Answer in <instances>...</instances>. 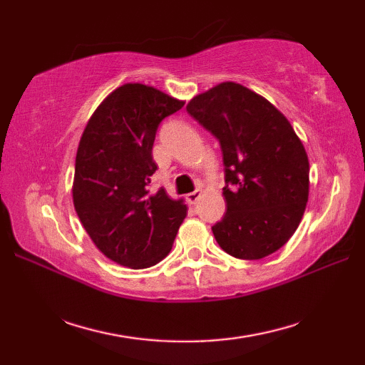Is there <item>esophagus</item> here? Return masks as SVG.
Wrapping results in <instances>:
<instances>
[{
	"mask_svg": "<svg viewBox=\"0 0 365 365\" xmlns=\"http://www.w3.org/2000/svg\"><path fill=\"white\" fill-rule=\"evenodd\" d=\"M200 196H202V188H197L196 191L190 192V195L187 196V199H188L190 204H197V200L200 199Z\"/></svg>",
	"mask_w": 365,
	"mask_h": 365,
	"instance_id": "34e87169",
	"label": "esophagus"
}]
</instances>
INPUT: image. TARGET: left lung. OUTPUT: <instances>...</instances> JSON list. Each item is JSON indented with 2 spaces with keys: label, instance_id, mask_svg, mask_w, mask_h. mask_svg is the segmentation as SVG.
<instances>
[{
  "label": "left lung",
  "instance_id": "obj_1",
  "mask_svg": "<svg viewBox=\"0 0 365 365\" xmlns=\"http://www.w3.org/2000/svg\"><path fill=\"white\" fill-rule=\"evenodd\" d=\"M187 111L220 139L227 212L212 227L227 254L259 260L298 229L309 199V158L289 119L257 92L224 81Z\"/></svg>",
  "mask_w": 365,
  "mask_h": 365
}]
</instances>
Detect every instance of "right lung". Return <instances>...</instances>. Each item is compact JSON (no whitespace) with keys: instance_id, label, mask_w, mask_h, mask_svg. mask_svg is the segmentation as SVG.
Listing matches in <instances>:
<instances>
[{"instance_id":"1","label":"right lung","mask_w":365,"mask_h":365,"mask_svg":"<svg viewBox=\"0 0 365 365\" xmlns=\"http://www.w3.org/2000/svg\"><path fill=\"white\" fill-rule=\"evenodd\" d=\"M183 105L153 86L125 83L84 127L72 185L75 212L98 251L119 265H157L173 250L187 216L183 199L149 190L158 123Z\"/></svg>"}]
</instances>
